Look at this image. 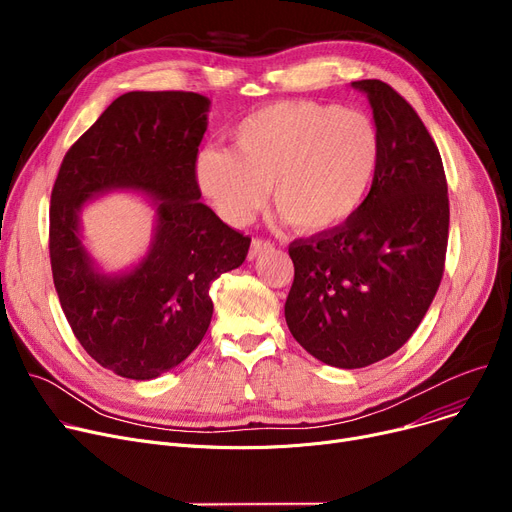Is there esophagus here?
<instances>
[{"label": "esophagus", "instance_id": "esophagus-1", "mask_svg": "<svg viewBox=\"0 0 512 512\" xmlns=\"http://www.w3.org/2000/svg\"><path fill=\"white\" fill-rule=\"evenodd\" d=\"M268 250H273V244L266 242V239H252V246H250L248 258L254 260V258H258L260 254H264V252H268Z\"/></svg>", "mask_w": 512, "mask_h": 512}]
</instances>
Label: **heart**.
Instances as JSON below:
<instances>
[{
    "mask_svg": "<svg viewBox=\"0 0 512 512\" xmlns=\"http://www.w3.org/2000/svg\"><path fill=\"white\" fill-rule=\"evenodd\" d=\"M231 140V150L202 148L194 177L233 227L254 219L270 186L283 223L312 235L335 231L366 202L382 157L368 113L316 101L260 107L233 128Z\"/></svg>",
    "mask_w": 512,
    "mask_h": 512,
    "instance_id": "b5f03b06",
    "label": "heart"
}]
</instances>
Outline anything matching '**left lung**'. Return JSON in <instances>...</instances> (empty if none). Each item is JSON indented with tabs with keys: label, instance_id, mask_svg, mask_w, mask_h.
I'll return each instance as SVG.
<instances>
[{
	"label": "left lung",
	"instance_id": "obj_1",
	"mask_svg": "<svg viewBox=\"0 0 512 512\" xmlns=\"http://www.w3.org/2000/svg\"><path fill=\"white\" fill-rule=\"evenodd\" d=\"M382 140L370 194L343 227L289 246L285 302L293 339L322 364L366 368L401 349L438 291L448 194L438 146L413 107L382 80H357Z\"/></svg>",
	"mask_w": 512,
	"mask_h": 512
}]
</instances>
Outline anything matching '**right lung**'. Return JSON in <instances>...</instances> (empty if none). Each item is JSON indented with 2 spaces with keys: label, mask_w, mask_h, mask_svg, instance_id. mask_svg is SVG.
Instances as JSON below:
<instances>
[{
  "label": "right lung",
  "mask_w": 512,
  "mask_h": 512,
  "mask_svg": "<svg viewBox=\"0 0 512 512\" xmlns=\"http://www.w3.org/2000/svg\"><path fill=\"white\" fill-rule=\"evenodd\" d=\"M210 101L198 93L132 90L68 150L49 208V256L59 304L84 351L103 368L153 380L200 345L213 318L210 285L242 266L250 237L200 202L194 177ZM111 191L156 208L147 254L107 274L89 256L79 213Z\"/></svg>",
  "instance_id": "1"
}]
</instances>
